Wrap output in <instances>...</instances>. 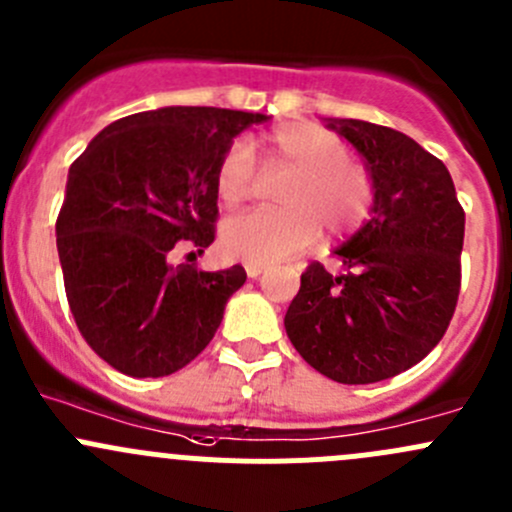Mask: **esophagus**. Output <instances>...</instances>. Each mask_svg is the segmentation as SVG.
<instances>
[{
	"instance_id": "esophagus-1",
	"label": "esophagus",
	"mask_w": 512,
	"mask_h": 512,
	"mask_svg": "<svg viewBox=\"0 0 512 512\" xmlns=\"http://www.w3.org/2000/svg\"><path fill=\"white\" fill-rule=\"evenodd\" d=\"M245 272H247V277H252V280H257V277H260L262 272H265V265H260V262H247Z\"/></svg>"
}]
</instances>
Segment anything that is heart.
Returning a JSON list of instances; mask_svg holds the SVG:
<instances>
[{
    "instance_id": "heart-1",
    "label": "heart",
    "mask_w": 512,
    "mask_h": 512,
    "mask_svg": "<svg viewBox=\"0 0 512 512\" xmlns=\"http://www.w3.org/2000/svg\"><path fill=\"white\" fill-rule=\"evenodd\" d=\"M262 170L287 175L277 188L282 208L252 210L227 220L223 247L237 260H287L314 245L319 225L332 235L354 232L369 220L376 183L349 156L342 136L317 123H280L262 136ZM260 185V168L245 141H232L215 165V190L227 208L242 205Z\"/></svg>"
}]
</instances>
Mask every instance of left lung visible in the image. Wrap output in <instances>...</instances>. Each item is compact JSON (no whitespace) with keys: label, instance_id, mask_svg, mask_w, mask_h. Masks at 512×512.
Here are the masks:
<instances>
[{"label":"left lung","instance_id":"left-lung-1","mask_svg":"<svg viewBox=\"0 0 512 512\" xmlns=\"http://www.w3.org/2000/svg\"><path fill=\"white\" fill-rule=\"evenodd\" d=\"M376 183L371 218L337 255L302 272L285 329L302 359L339 384H374L418 364L446 334L461 292L466 213L446 165L414 138L329 118Z\"/></svg>","mask_w":512,"mask_h":512}]
</instances>
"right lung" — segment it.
<instances>
[{"instance_id":"1","label":"right lung","mask_w":512,"mask_h":512,"mask_svg":"<svg viewBox=\"0 0 512 512\" xmlns=\"http://www.w3.org/2000/svg\"><path fill=\"white\" fill-rule=\"evenodd\" d=\"M262 113L170 106L103 128L71 163L56 247L81 337L121 374L168 376L195 359L223 322L240 265H173L215 240V165Z\"/></svg>"}]
</instances>
